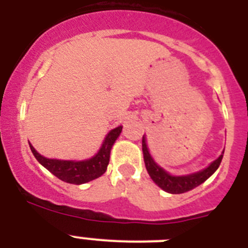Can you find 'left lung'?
Returning a JSON list of instances; mask_svg holds the SVG:
<instances>
[{"mask_svg":"<svg viewBox=\"0 0 248 248\" xmlns=\"http://www.w3.org/2000/svg\"><path fill=\"white\" fill-rule=\"evenodd\" d=\"M223 151H225V149H223ZM223 151L217 159L214 160L212 163H210L209 166H206L202 170H199V171L192 172V174L172 175L166 171L164 168H161L155 161L154 157L151 156L148 143H146V137L145 135L143 137V154L148 174L150 175L151 180L154 181L160 189H163L164 191L169 192V194H184V192L190 191V190L195 189L202 183H205L220 166Z\"/></svg>","mask_w":248,"mask_h":248,"instance_id":"1","label":"left lung"}]
</instances>
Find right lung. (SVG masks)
Segmentation results:
<instances>
[{
	"label": "right lung",
	"mask_w": 248,
	"mask_h": 248,
	"mask_svg": "<svg viewBox=\"0 0 248 248\" xmlns=\"http://www.w3.org/2000/svg\"><path fill=\"white\" fill-rule=\"evenodd\" d=\"M122 130V125L111 129L103 140L97 154L84 160L49 159V157H46L39 154L31 143L30 148L37 161L42 166H45L48 171L52 172L54 176L58 177L59 180L68 184L82 185V184L95 180L107 171L109 159H110L111 148L119 138Z\"/></svg>",
	"instance_id": "add662e5"
}]
</instances>
